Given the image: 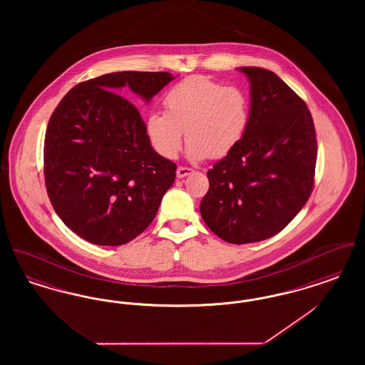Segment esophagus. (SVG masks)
Instances as JSON below:
<instances>
[{
  "label": "esophagus",
  "mask_w": 365,
  "mask_h": 365,
  "mask_svg": "<svg viewBox=\"0 0 365 365\" xmlns=\"http://www.w3.org/2000/svg\"><path fill=\"white\" fill-rule=\"evenodd\" d=\"M194 171L191 170V168H187V167H178V170H176V176L179 178V179H182V178H186L187 175L192 174Z\"/></svg>",
  "instance_id": "34e87169"
}]
</instances>
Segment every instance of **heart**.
<instances>
[{
    "label": "heart",
    "instance_id": "heart-1",
    "mask_svg": "<svg viewBox=\"0 0 365 365\" xmlns=\"http://www.w3.org/2000/svg\"><path fill=\"white\" fill-rule=\"evenodd\" d=\"M164 105L165 112H149L145 131L152 148L165 158L178 156L185 130L187 157L192 161L227 156L242 142L250 124V101L242 88L204 75L175 85L165 94Z\"/></svg>",
    "mask_w": 365,
    "mask_h": 365
}]
</instances>
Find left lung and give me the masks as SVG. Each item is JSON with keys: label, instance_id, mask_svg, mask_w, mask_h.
<instances>
[{"label": "left lung", "instance_id": "left-lung-1", "mask_svg": "<svg viewBox=\"0 0 365 365\" xmlns=\"http://www.w3.org/2000/svg\"><path fill=\"white\" fill-rule=\"evenodd\" d=\"M238 71L250 85V124L242 142L209 170L200 212L217 237L242 245L274 237L307 204L317 142L308 106L277 73Z\"/></svg>", "mask_w": 365, "mask_h": 365}]
</instances>
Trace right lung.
Instances as JSON below:
<instances>
[{
    "mask_svg": "<svg viewBox=\"0 0 365 365\" xmlns=\"http://www.w3.org/2000/svg\"><path fill=\"white\" fill-rule=\"evenodd\" d=\"M175 76L112 72L71 88L53 112L43 148L45 183L63 223L88 242L120 246L156 216L176 165L152 148L138 109Z\"/></svg>",
    "mask_w": 365,
    "mask_h": 365,
    "instance_id": "1",
    "label": "right lung"
}]
</instances>
